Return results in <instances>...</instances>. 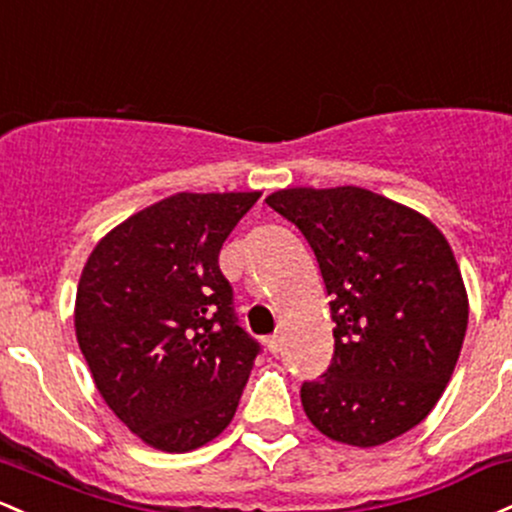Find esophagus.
<instances>
[{"instance_id": "34e87169", "label": "esophagus", "mask_w": 512, "mask_h": 512, "mask_svg": "<svg viewBox=\"0 0 512 512\" xmlns=\"http://www.w3.org/2000/svg\"><path fill=\"white\" fill-rule=\"evenodd\" d=\"M267 350L272 352V355H279V352L284 350V335L282 333H274L267 338Z\"/></svg>"}]
</instances>
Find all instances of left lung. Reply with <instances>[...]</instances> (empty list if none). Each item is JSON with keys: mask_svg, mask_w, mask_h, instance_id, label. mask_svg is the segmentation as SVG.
I'll use <instances>...</instances> for the list:
<instances>
[{"mask_svg": "<svg viewBox=\"0 0 512 512\" xmlns=\"http://www.w3.org/2000/svg\"><path fill=\"white\" fill-rule=\"evenodd\" d=\"M267 204L301 230L333 299V362L301 384L308 420L352 447L413 430L440 401L469 320L445 235L362 187L282 189Z\"/></svg>", "mask_w": 512, "mask_h": 512, "instance_id": "left-lung-1", "label": "left lung"}]
</instances>
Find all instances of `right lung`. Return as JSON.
I'll use <instances>...</instances> for the list:
<instances>
[{"label":"right lung","instance_id":"right-lung-1","mask_svg":"<svg viewBox=\"0 0 512 512\" xmlns=\"http://www.w3.org/2000/svg\"><path fill=\"white\" fill-rule=\"evenodd\" d=\"M260 192L174 194L138 211L82 269L75 330L94 384L123 425L162 452L221 435L260 355L218 267Z\"/></svg>","mask_w":512,"mask_h":512}]
</instances>
